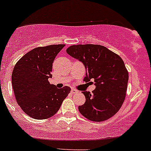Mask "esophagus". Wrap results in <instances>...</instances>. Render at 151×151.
Listing matches in <instances>:
<instances>
[{
	"instance_id": "1",
	"label": "esophagus",
	"mask_w": 151,
	"mask_h": 151,
	"mask_svg": "<svg viewBox=\"0 0 151 151\" xmlns=\"http://www.w3.org/2000/svg\"><path fill=\"white\" fill-rule=\"evenodd\" d=\"M77 92H78V91H76V89H73V90L71 91L72 94H76Z\"/></svg>"
}]
</instances>
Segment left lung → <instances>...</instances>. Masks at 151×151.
<instances>
[{"label": "left lung", "mask_w": 151, "mask_h": 151, "mask_svg": "<svg viewBox=\"0 0 151 151\" xmlns=\"http://www.w3.org/2000/svg\"><path fill=\"white\" fill-rule=\"evenodd\" d=\"M69 55L83 63L86 69L85 82L94 80L96 88L91 94L83 91L86 101L78 106L80 113L94 122L111 118L125 101L129 73L118 54L98 45H72Z\"/></svg>", "instance_id": "left-lung-1"}]
</instances>
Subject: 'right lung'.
<instances>
[{
    "label": "right lung",
    "instance_id": "right-lung-1",
    "mask_svg": "<svg viewBox=\"0 0 151 151\" xmlns=\"http://www.w3.org/2000/svg\"><path fill=\"white\" fill-rule=\"evenodd\" d=\"M65 45L38 47L16 63L12 73V87L17 104L28 116L46 119L57 113L71 91L68 86L57 88L50 84L52 66Z\"/></svg>",
    "mask_w": 151,
    "mask_h": 151
}]
</instances>
